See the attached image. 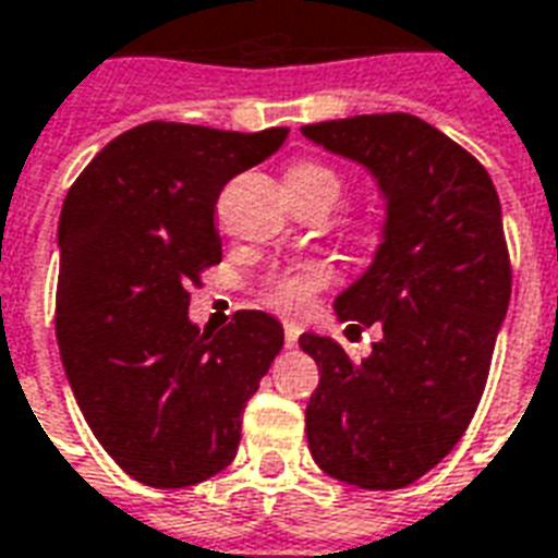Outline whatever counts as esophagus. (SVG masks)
Masks as SVG:
<instances>
[{
	"mask_svg": "<svg viewBox=\"0 0 558 558\" xmlns=\"http://www.w3.org/2000/svg\"><path fill=\"white\" fill-rule=\"evenodd\" d=\"M299 335H302V326H299V323H287V326H283V343H287V347H295V343H299Z\"/></svg>",
	"mask_w": 558,
	"mask_h": 558,
	"instance_id": "obj_1",
	"label": "esophagus"
}]
</instances>
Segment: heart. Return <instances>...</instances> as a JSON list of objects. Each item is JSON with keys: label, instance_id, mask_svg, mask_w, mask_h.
Returning a JSON list of instances; mask_svg holds the SVG:
<instances>
[{"label": "heart", "instance_id": "heart-1", "mask_svg": "<svg viewBox=\"0 0 558 558\" xmlns=\"http://www.w3.org/2000/svg\"><path fill=\"white\" fill-rule=\"evenodd\" d=\"M292 179H316V182H326L331 187V194L338 196V175L328 170V167H319V163H304V167H295V170L287 175V182ZM331 268L323 266V263H299V266H290L271 275V278L263 283L259 290V302L278 311V314L287 316H304L311 307H314L316 295L326 290L331 283Z\"/></svg>", "mask_w": 558, "mask_h": 558}]
</instances>
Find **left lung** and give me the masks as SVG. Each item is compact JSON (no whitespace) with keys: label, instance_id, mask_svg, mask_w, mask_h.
I'll use <instances>...</instances> for the list:
<instances>
[{"label":"left lung","instance_id":"8db88e82","mask_svg":"<svg viewBox=\"0 0 558 558\" xmlns=\"http://www.w3.org/2000/svg\"><path fill=\"white\" fill-rule=\"evenodd\" d=\"M302 134L362 163L386 196L374 263L335 299L340 323L379 326L383 338L362 362L338 340L299 338L319 367L307 445L331 478L400 490L460 442L487 386L511 299L499 194L466 148L418 116H352Z\"/></svg>","mask_w":558,"mask_h":558}]
</instances>
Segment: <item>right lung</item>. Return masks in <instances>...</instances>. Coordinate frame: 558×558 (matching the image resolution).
<instances>
[{"instance_id": "right-lung-1", "label": "right lung", "mask_w": 558, "mask_h": 558, "mask_svg": "<svg viewBox=\"0 0 558 558\" xmlns=\"http://www.w3.org/2000/svg\"><path fill=\"white\" fill-rule=\"evenodd\" d=\"M287 134L146 122L107 143L68 191L59 355L95 439L140 484L175 490L230 466L244 403L283 347V326L263 311L199 331L187 290L220 263L223 184Z\"/></svg>"}]
</instances>
